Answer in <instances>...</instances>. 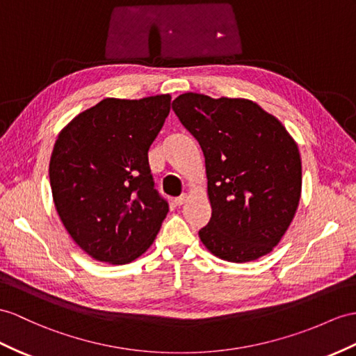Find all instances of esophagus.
Masks as SVG:
<instances>
[{
	"label": "esophagus",
	"mask_w": 356,
	"mask_h": 356,
	"mask_svg": "<svg viewBox=\"0 0 356 356\" xmlns=\"http://www.w3.org/2000/svg\"><path fill=\"white\" fill-rule=\"evenodd\" d=\"M186 201H187V195L184 193V195H181V196H178V197L173 199V204H175L177 207H181V205H183Z\"/></svg>",
	"instance_id": "34e87169"
}]
</instances>
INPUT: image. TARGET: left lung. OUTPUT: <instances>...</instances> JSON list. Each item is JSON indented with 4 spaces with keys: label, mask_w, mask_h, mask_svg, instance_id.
<instances>
[{
    "label": "left lung",
    "mask_w": 356,
    "mask_h": 356,
    "mask_svg": "<svg viewBox=\"0 0 356 356\" xmlns=\"http://www.w3.org/2000/svg\"><path fill=\"white\" fill-rule=\"evenodd\" d=\"M205 157L211 219L199 229L225 261L246 263L280 243L298 210L302 164L278 119L241 98L183 93L172 102Z\"/></svg>",
    "instance_id": "left-lung-1"
}]
</instances>
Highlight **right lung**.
Here are the masks:
<instances>
[{
  "instance_id": "add662e5",
  "label": "right lung",
  "mask_w": 356,
  "mask_h": 356,
  "mask_svg": "<svg viewBox=\"0 0 356 356\" xmlns=\"http://www.w3.org/2000/svg\"><path fill=\"white\" fill-rule=\"evenodd\" d=\"M169 111V95L106 98L58 134L49 161L57 213L98 261L131 263L166 218L169 204L155 188L148 151Z\"/></svg>"
}]
</instances>
